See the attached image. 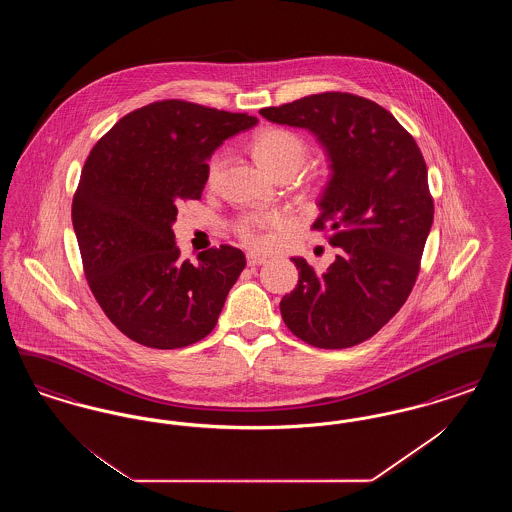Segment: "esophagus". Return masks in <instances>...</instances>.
I'll return each mask as SVG.
<instances>
[{"label": "esophagus", "mask_w": 512, "mask_h": 512, "mask_svg": "<svg viewBox=\"0 0 512 512\" xmlns=\"http://www.w3.org/2000/svg\"><path fill=\"white\" fill-rule=\"evenodd\" d=\"M263 263H267V257H265V255L247 253V265H249V267H257V265H263Z\"/></svg>", "instance_id": "obj_1"}]
</instances>
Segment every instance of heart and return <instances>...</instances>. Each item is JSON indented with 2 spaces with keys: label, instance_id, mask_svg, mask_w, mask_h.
I'll return each mask as SVG.
<instances>
[{
  "label": "heart",
  "instance_id": "b5f03b06",
  "mask_svg": "<svg viewBox=\"0 0 512 512\" xmlns=\"http://www.w3.org/2000/svg\"><path fill=\"white\" fill-rule=\"evenodd\" d=\"M255 157L270 174L282 171V169L299 171L307 159V146H305L303 138L297 136L295 132L272 128L257 138ZM222 165H224V157L220 153L211 159L209 169H207L209 182L217 180ZM270 222H274V217H270V215H245L244 219L238 220L236 232L240 234V238L244 242L257 247V245L263 244L261 230Z\"/></svg>",
  "mask_w": 512,
  "mask_h": 512
}]
</instances>
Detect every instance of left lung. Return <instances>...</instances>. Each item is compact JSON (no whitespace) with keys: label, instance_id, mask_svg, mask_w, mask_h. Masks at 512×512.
I'll use <instances>...</instances> for the list:
<instances>
[{"label":"left lung","instance_id":"obj_1","mask_svg":"<svg viewBox=\"0 0 512 512\" xmlns=\"http://www.w3.org/2000/svg\"><path fill=\"white\" fill-rule=\"evenodd\" d=\"M309 130L324 149L330 180L315 230L340 247L322 274L293 257L299 280L280 313L299 340L320 349L372 338L407 301L434 220L428 169L413 136L378 103L326 92L259 111Z\"/></svg>","mask_w":512,"mask_h":512}]
</instances>
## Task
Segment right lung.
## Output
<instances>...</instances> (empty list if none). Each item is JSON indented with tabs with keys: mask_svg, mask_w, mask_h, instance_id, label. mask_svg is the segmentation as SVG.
I'll use <instances>...</instances> for the list:
<instances>
[{
	"mask_svg": "<svg viewBox=\"0 0 512 512\" xmlns=\"http://www.w3.org/2000/svg\"><path fill=\"white\" fill-rule=\"evenodd\" d=\"M257 117L167 99L122 117L94 149L73 199V226L90 290L130 340L178 349L217 324L245 255L220 245L180 259L178 203L199 199L207 161Z\"/></svg>",
	"mask_w": 512,
	"mask_h": 512,
	"instance_id": "obj_1",
	"label": "right lung"
}]
</instances>
